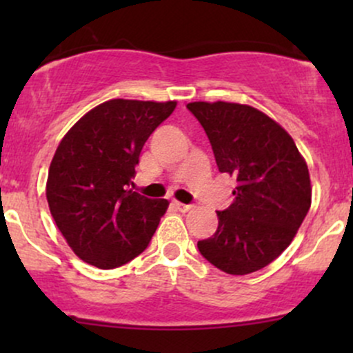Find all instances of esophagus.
Returning a JSON list of instances; mask_svg holds the SVG:
<instances>
[{"instance_id": "obj_1", "label": "esophagus", "mask_w": 353, "mask_h": 353, "mask_svg": "<svg viewBox=\"0 0 353 353\" xmlns=\"http://www.w3.org/2000/svg\"><path fill=\"white\" fill-rule=\"evenodd\" d=\"M172 208L181 210V212H188V210H190L194 208L192 204H182V202H177V201H172Z\"/></svg>"}]
</instances>
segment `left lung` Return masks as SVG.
Here are the masks:
<instances>
[{
	"label": "left lung",
	"instance_id": "obj_1",
	"mask_svg": "<svg viewBox=\"0 0 353 353\" xmlns=\"http://www.w3.org/2000/svg\"><path fill=\"white\" fill-rule=\"evenodd\" d=\"M221 172L236 177L232 204L219 210L212 237L199 252L222 272L264 269L290 245L310 209L305 161L289 132L259 109L237 103H189Z\"/></svg>",
	"mask_w": 353,
	"mask_h": 353
}]
</instances>
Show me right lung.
Returning a JSON list of instances; mask_svg holds the SVG:
<instances>
[{"label": "right lung", "instance_id": "right-lung-1", "mask_svg": "<svg viewBox=\"0 0 353 353\" xmlns=\"http://www.w3.org/2000/svg\"><path fill=\"white\" fill-rule=\"evenodd\" d=\"M176 101L111 99L84 114L61 139L46 182L56 225L72 252L114 269L144 252L169 202L128 189L139 154Z\"/></svg>", "mask_w": 353, "mask_h": 353}]
</instances>
